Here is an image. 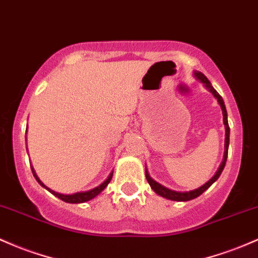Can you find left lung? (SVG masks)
Instances as JSON below:
<instances>
[{"label":"left lung","instance_id":"1","mask_svg":"<svg viewBox=\"0 0 258 258\" xmlns=\"http://www.w3.org/2000/svg\"><path fill=\"white\" fill-rule=\"evenodd\" d=\"M195 76L200 79L201 82H202L203 84H205V87L207 88L209 92L212 93V94L214 95V97L217 98L218 103H219L220 107H222L223 110V116H224V124H225V153H224V160H223L222 165L219 166V169H218L217 174L214 175L213 177H212L211 180L208 181V182H206L205 185L201 186V187H198L196 189H194V191H188V192H176V191H172V189H169L166 187H164V186H161L160 183H158L157 181H154L152 179L151 176L148 175V172L146 171V179L148 181V183L151 185V187L153 188V191L155 192V194H158L159 196L161 197H165L168 198V200H171V201H179V202H183V201H189V200H194V198H196L198 196H201V195L203 194V192L207 189L209 186L212 185V183L214 182V181L218 180V177L220 176V174H222L223 169H224L225 166V163H226V158H228V148H229V135H230V128H229V123H228V114H226V109H225V105H224V101H223V98L220 97L219 93L217 92L216 89H214L213 87H212L211 82L208 81L207 77H206L203 73L201 72H195Z\"/></svg>","mask_w":258,"mask_h":258}]
</instances>
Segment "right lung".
Instances as JSON below:
<instances>
[{
	"mask_svg": "<svg viewBox=\"0 0 258 258\" xmlns=\"http://www.w3.org/2000/svg\"><path fill=\"white\" fill-rule=\"evenodd\" d=\"M32 171H33L34 177H35L36 181H38V182L40 183L42 187H45V188L47 189V191H50L51 194L53 195V196L60 198V200L64 201V202H67V203H83V202H87V201L92 200V198H94L95 196H98V195L100 194V192L106 187L107 183H109L110 181H111V177H112V172H111V174H110V176L107 177V179L104 181V182L101 183V185H99L98 187H95V188H93V189H89V191H87V192H77V194H73V195H62V194H58V192L52 191V189L47 188L46 186H45L44 183H42L41 181L39 180V177L36 176L35 171H34L33 168H32Z\"/></svg>",
	"mask_w": 258,
	"mask_h": 258,
	"instance_id": "obj_1",
	"label": "right lung"
}]
</instances>
